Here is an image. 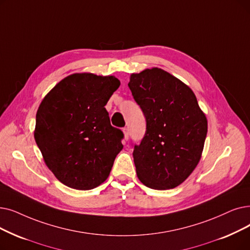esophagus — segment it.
<instances>
[{"mask_svg": "<svg viewBox=\"0 0 250 250\" xmlns=\"http://www.w3.org/2000/svg\"><path fill=\"white\" fill-rule=\"evenodd\" d=\"M124 134H125V141H127L128 137H129V132H128V128L127 127L124 128Z\"/></svg>", "mask_w": 250, "mask_h": 250, "instance_id": "1", "label": "esophagus"}]
</instances>
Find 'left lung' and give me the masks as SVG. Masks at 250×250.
<instances>
[{
  "instance_id": "left-lung-1",
  "label": "left lung",
  "mask_w": 250,
  "mask_h": 250,
  "mask_svg": "<svg viewBox=\"0 0 250 250\" xmlns=\"http://www.w3.org/2000/svg\"><path fill=\"white\" fill-rule=\"evenodd\" d=\"M127 85L146 119L145 135L133 152L137 176L152 189L175 188L196 167L208 134L196 96L160 68L132 74Z\"/></svg>"
}]
</instances>
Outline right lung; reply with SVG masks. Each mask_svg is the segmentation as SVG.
I'll return each mask as SVG.
<instances>
[{"label": "right lung", "mask_w": 250, "mask_h": 250, "mask_svg": "<svg viewBox=\"0 0 250 250\" xmlns=\"http://www.w3.org/2000/svg\"><path fill=\"white\" fill-rule=\"evenodd\" d=\"M119 84L114 77L74 73L42 101L35 139L46 165L64 185L91 190L109 176L124 147V133L111 125L105 105Z\"/></svg>", "instance_id": "obj_1"}]
</instances>
